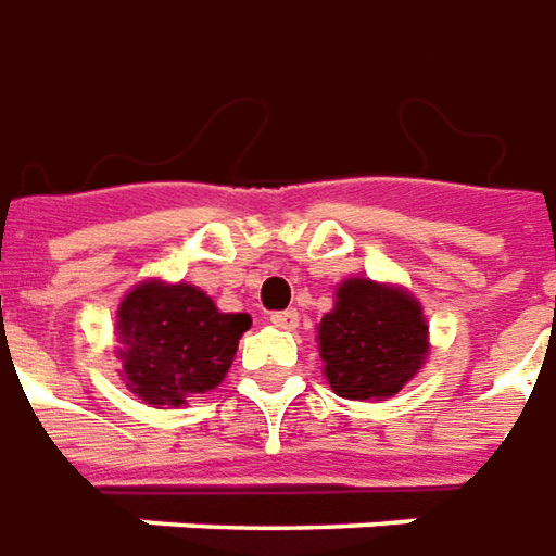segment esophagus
I'll return each instance as SVG.
<instances>
[{
  "instance_id": "esophagus-1",
  "label": "esophagus",
  "mask_w": 556,
  "mask_h": 556,
  "mask_svg": "<svg viewBox=\"0 0 556 556\" xmlns=\"http://www.w3.org/2000/svg\"><path fill=\"white\" fill-rule=\"evenodd\" d=\"M271 326H278V329H287V332H293L299 326V314L296 311H275L269 317Z\"/></svg>"
}]
</instances>
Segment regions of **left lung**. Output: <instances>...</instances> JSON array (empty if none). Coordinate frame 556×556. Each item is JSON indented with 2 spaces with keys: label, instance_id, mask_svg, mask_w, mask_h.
<instances>
[{
  "label": "left lung",
  "instance_id": "obj_1",
  "mask_svg": "<svg viewBox=\"0 0 556 556\" xmlns=\"http://www.w3.org/2000/svg\"><path fill=\"white\" fill-rule=\"evenodd\" d=\"M428 348L419 299L362 275L334 287V308L317 326L323 377L334 395L350 401L397 395L419 374Z\"/></svg>",
  "mask_w": 556,
  "mask_h": 556
}]
</instances>
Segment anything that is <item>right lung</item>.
<instances>
[{"label":"right lung","instance_id":"right-lung-1","mask_svg":"<svg viewBox=\"0 0 556 556\" xmlns=\"http://www.w3.org/2000/svg\"><path fill=\"white\" fill-rule=\"evenodd\" d=\"M248 326V314H224L200 287L146 278L116 308L122 380L143 404L185 407L222 386Z\"/></svg>","mask_w":556,"mask_h":556}]
</instances>
